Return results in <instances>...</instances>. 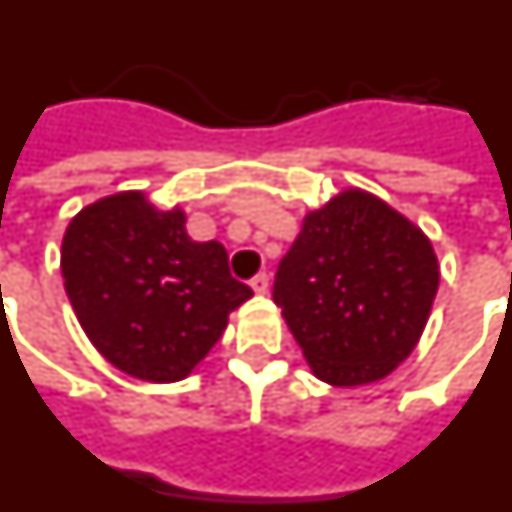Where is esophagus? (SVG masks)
I'll return each instance as SVG.
<instances>
[{
  "mask_svg": "<svg viewBox=\"0 0 512 512\" xmlns=\"http://www.w3.org/2000/svg\"><path fill=\"white\" fill-rule=\"evenodd\" d=\"M249 286L255 289V294H268V286H270L268 273H257V276L249 281Z\"/></svg>",
  "mask_w": 512,
  "mask_h": 512,
  "instance_id": "34e87169",
  "label": "esophagus"
}]
</instances>
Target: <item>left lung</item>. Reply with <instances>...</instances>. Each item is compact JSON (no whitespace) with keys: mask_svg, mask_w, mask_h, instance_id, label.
<instances>
[{"mask_svg":"<svg viewBox=\"0 0 512 512\" xmlns=\"http://www.w3.org/2000/svg\"><path fill=\"white\" fill-rule=\"evenodd\" d=\"M440 268L422 229L380 197L346 190L304 218L273 302L322 382L382 380L427 325Z\"/></svg>","mask_w":512,"mask_h":512,"instance_id":"obj_1","label":"left lung"}]
</instances>
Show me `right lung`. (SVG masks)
Here are the masks:
<instances>
[{
  "label": "right lung",
  "mask_w": 512,
  "mask_h": 512,
  "mask_svg": "<svg viewBox=\"0 0 512 512\" xmlns=\"http://www.w3.org/2000/svg\"><path fill=\"white\" fill-rule=\"evenodd\" d=\"M62 276L90 343L148 382L184 380L252 296L221 242H192L182 210H158L143 192L103 197L72 218Z\"/></svg>",
  "instance_id": "right-lung-1"
}]
</instances>
